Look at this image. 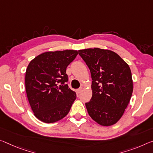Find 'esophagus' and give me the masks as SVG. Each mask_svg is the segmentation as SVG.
Listing matches in <instances>:
<instances>
[{
  "label": "esophagus",
  "instance_id": "esophagus-1",
  "mask_svg": "<svg viewBox=\"0 0 153 153\" xmlns=\"http://www.w3.org/2000/svg\"><path fill=\"white\" fill-rule=\"evenodd\" d=\"M82 90V87H80V88H78V89L77 90V93H81Z\"/></svg>",
  "mask_w": 153,
  "mask_h": 153
}]
</instances>
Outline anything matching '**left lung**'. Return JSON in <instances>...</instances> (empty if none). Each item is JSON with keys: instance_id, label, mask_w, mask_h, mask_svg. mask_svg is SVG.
Returning <instances> with one entry per match:
<instances>
[{"instance_id": "1", "label": "left lung", "mask_w": 153, "mask_h": 153, "mask_svg": "<svg viewBox=\"0 0 153 153\" xmlns=\"http://www.w3.org/2000/svg\"><path fill=\"white\" fill-rule=\"evenodd\" d=\"M91 71L93 96L85 103L88 114L103 126L115 124L131 97L133 80L129 66L116 53L100 48L78 51Z\"/></svg>"}]
</instances>
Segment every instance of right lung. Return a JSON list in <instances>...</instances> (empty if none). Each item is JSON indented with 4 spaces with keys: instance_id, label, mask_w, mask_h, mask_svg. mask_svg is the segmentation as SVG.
<instances>
[{
    "instance_id": "obj_1",
    "label": "right lung",
    "mask_w": 153,
    "mask_h": 153,
    "mask_svg": "<svg viewBox=\"0 0 153 153\" xmlns=\"http://www.w3.org/2000/svg\"><path fill=\"white\" fill-rule=\"evenodd\" d=\"M76 50L47 52L31 60L26 69V91L35 116L46 123L61 120L69 113L76 93L66 84V69Z\"/></svg>"
}]
</instances>
